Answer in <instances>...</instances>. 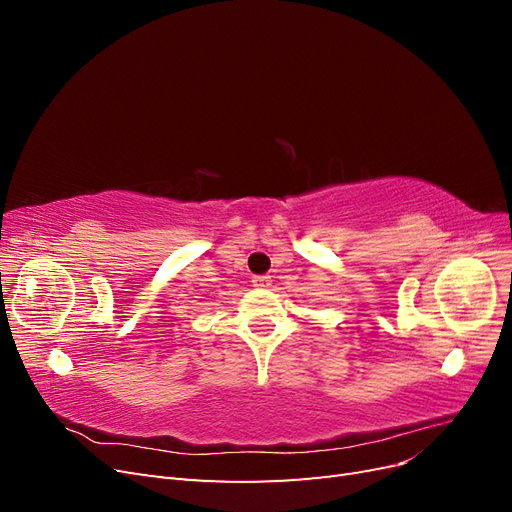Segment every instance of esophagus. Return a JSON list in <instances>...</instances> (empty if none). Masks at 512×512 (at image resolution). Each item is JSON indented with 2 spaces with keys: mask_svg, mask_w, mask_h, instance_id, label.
Here are the masks:
<instances>
[{
  "mask_svg": "<svg viewBox=\"0 0 512 512\" xmlns=\"http://www.w3.org/2000/svg\"><path fill=\"white\" fill-rule=\"evenodd\" d=\"M252 282H254V286H256V288H260V290H267V288H271V282H273V280H271V275H256Z\"/></svg>",
  "mask_w": 512,
  "mask_h": 512,
  "instance_id": "1",
  "label": "esophagus"
}]
</instances>
